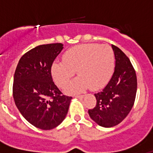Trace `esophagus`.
I'll list each match as a JSON object with an SVG mask.
<instances>
[{"mask_svg":"<svg viewBox=\"0 0 153 153\" xmlns=\"http://www.w3.org/2000/svg\"><path fill=\"white\" fill-rule=\"evenodd\" d=\"M84 97L83 95H76L75 97H77V98H83Z\"/></svg>","mask_w":153,"mask_h":153,"instance_id":"1","label":"esophagus"}]
</instances>
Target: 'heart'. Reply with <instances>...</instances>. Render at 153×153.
Returning a JSON list of instances; mask_svg holds the SVG:
<instances>
[{
  "instance_id": "1",
  "label": "heart",
  "mask_w": 153,
  "mask_h": 153,
  "mask_svg": "<svg viewBox=\"0 0 153 153\" xmlns=\"http://www.w3.org/2000/svg\"><path fill=\"white\" fill-rule=\"evenodd\" d=\"M114 63V53L109 45L81 44L67 50L63 56V62L53 63L51 75L56 85L64 88L76 70L79 76L67 86L66 93H78L89 87L96 90L108 83Z\"/></svg>"
}]
</instances>
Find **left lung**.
Returning <instances> with one entry per match:
<instances>
[{
	"instance_id": "1",
	"label": "left lung",
	"mask_w": 153,
	"mask_h": 153,
	"mask_svg": "<svg viewBox=\"0 0 153 153\" xmlns=\"http://www.w3.org/2000/svg\"><path fill=\"white\" fill-rule=\"evenodd\" d=\"M115 70L105 88L94 94L97 105L89 109L90 118L102 127L118 125L132 109L137 90L136 71L129 59L120 48L112 45Z\"/></svg>"
}]
</instances>
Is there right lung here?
<instances>
[{
    "label": "right lung",
    "instance_id": "right-lung-1",
    "mask_svg": "<svg viewBox=\"0 0 153 153\" xmlns=\"http://www.w3.org/2000/svg\"><path fill=\"white\" fill-rule=\"evenodd\" d=\"M63 48L62 44L34 47L23 55L14 73L13 97L17 109L30 123L44 130L63 122L72 99L63 95L51 75L53 63Z\"/></svg>",
    "mask_w": 153,
    "mask_h": 153
}]
</instances>
